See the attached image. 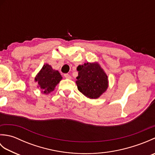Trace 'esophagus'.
<instances>
[{
	"label": "esophagus",
	"mask_w": 155,
	"mask_h": 155,
	"mask_svg": "<svg viewBox=\"0 0 155 155\" xmlns=\"http://www.w3.org/2000/svg\"><path fill=\"white\" fill-rule=\"evenodd\" d=\"M64 77L66 78H68V79H71V75L68 74H64Z\"/></svg>",
	"instance_id": "34e87169"
}]
</instances>
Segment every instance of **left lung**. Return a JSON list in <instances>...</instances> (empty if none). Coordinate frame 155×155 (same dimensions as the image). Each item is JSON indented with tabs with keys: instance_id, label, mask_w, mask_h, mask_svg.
<instances>
[{
	"instance_id": "left-lung-1",
	"label": "left lung",
	"mask_w": 155,
	"mask_h": 155,
	"mask_svg": "<svg viewBox=\"0 0 155 155\" xmlns=\"http://www.w3.org/2000/svg\"><path fill=\"white\" fill-rule=\"evenodd\" d=\"M77 71L78 74L76 83L78 90L85 97L95 99L107 91L108 77L97 62H87L78 66Z\"/></svg>"
}]
</instances>
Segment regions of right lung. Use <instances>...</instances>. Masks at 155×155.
<instances>
[{
  "label": "right lung",
  "instance_id": "add662e5",
  "mask_svg": "<svg viewBox=\"0 0 155 155\" xmlns=\"http://www.w3.org/2000/svg\"><path fill=\"white\" fill-rule=\"evenodd\" d=\"M62 78L58 71L53 70L51 65L46 64L36 76L35 81L38 83L39 87L42 89V93L48 94L54 91Z\"/></svg>",
  "mask_w": 155,
  "mask_h": 155
}]
</instances>
